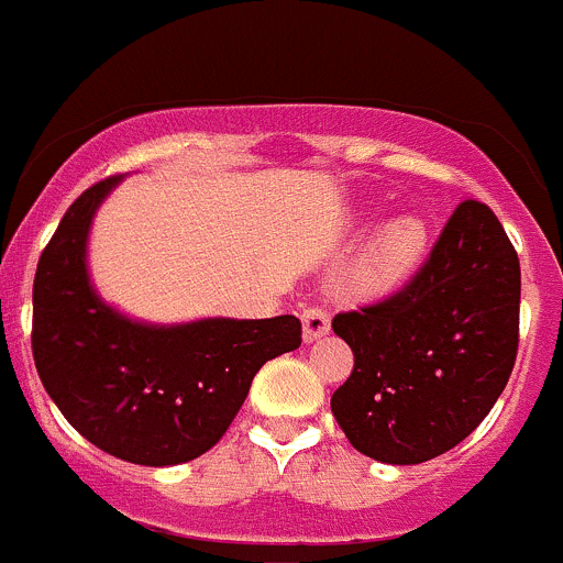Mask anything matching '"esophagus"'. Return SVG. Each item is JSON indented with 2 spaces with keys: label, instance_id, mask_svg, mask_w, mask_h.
<instances>
[{
  "label": "esophagus",
  "instance_id": "esophagus-1",
  "mask_svg": "<svg viewBox=\"0 0 563 563\" xmlns=\"http://www.w3.org/2000/svg\"><path fill=\"white\" fill-rule=\"evenodd\" d=\"M300 319H303V341L306 343L317 341V338L328 335L330 332V313L324 311L322 306H306L303 313H300Z\"/></svg>",
  "mask_w": 563,
  "mask_h": 563
}]
</instances>
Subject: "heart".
Segmentation results:
<instances>
[{"label": "heart", "mask_w": 563, "mask_h": 563, "mask_svg": "<svg viewBox=\"0 0 563 563\" xmlns=\"http://www.w3.org/2000/svg\"><path fill=\"white\" fill-rule=\"evenodd\" d=\"M427 252V228L413 217L389 222L376 235L360 268V282L367 289H389L408 279Z\"/></svg>", "instance_id": "b5f03b06"}]
</instances>
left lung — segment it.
Wrapping results in <instances>:
<instances>
[{"instance_id":"obj_1","label":"left lung","mask_w":563,"mask_h":563,"mask_svg":"<svg viewBox=\"0 0 563 563\" xmlns=\"http://www.w3.org/2000/svg\"><path fill=\"white\" fill-rule=\"evenodd\" d=\"M521 263L486 203L453 209L413 279L341 311L352 376L330 408L349 443L386 464H419L462 443L494 408L518 354Z\"/></svg>"}]
</instances>
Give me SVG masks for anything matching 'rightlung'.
<instances>
[{
	"label": "right lung",
	"instance_id": "add662e5",
	"mask_svg": "<svg viewBox=\"0 0 563 563\" xmlns=\"http://www.w3.org/2000/svg\"><path fill=\"white\" fill-rule=\"evenodd\" d=\"M120 174L90 185L58 222L34 274L32 354L64 419L134 464H183L220 443L268 360L300 346V319H201L150 328L101 303L86 239Z\"/></svg>",
	"mask_w": 563,
	"mask_h": 563
}]
</instances>
